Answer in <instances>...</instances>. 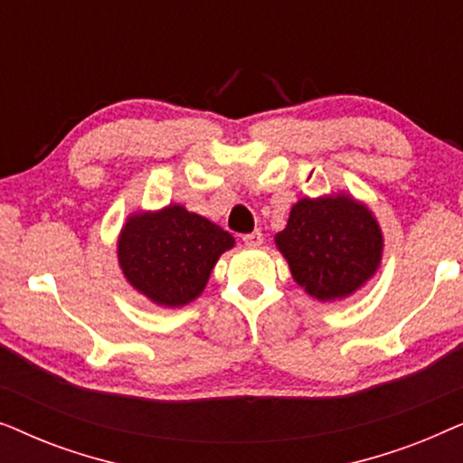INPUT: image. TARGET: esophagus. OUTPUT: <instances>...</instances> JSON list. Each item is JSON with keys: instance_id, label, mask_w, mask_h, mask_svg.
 Masks as SVG:
<instances>
[{"instance_id": "esophagus-1", "label": "esophagus", "mask_w": 463, "mask_h": 463, "mask_svg": "<svg viewBox=\"0 0 463 463\" xmlns=\"http://www.w3.org/2000/svg\"><path fill=\"white\" fill-rule=\"evenodd\" d=\"M242 240H244L246 246H252V249H255V246H261L263 244V233L259 232V230H255V232H250V233H244Z\"/></svg>"}]
</instances>
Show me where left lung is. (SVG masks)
I'll list each match as a JSON object with an SVG mask.
<instances>
[{
  "label": "left lung",
  "instance_id": "obj_1",
  "mask_svg": "<svg viewBox=\"0 0 463 463\" xmlns=\"http://www.w3.org/2000/svg\"><path fill=\"white\" fill-rule=\"evenodd\" d=\"M382 242L373 214L347 195L299 200L276 236L295 282L320 301L363 287L375 274Z\"/></svg>",
  "mask_w": 463,
  "mask_h": 463
}]
</instances>
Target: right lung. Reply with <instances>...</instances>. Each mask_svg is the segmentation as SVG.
Masks as SVG:
<instances>
[{
	"instance_id": "obj_1",
	"label": "right lung",
	"mask_w": 463,
	"mask_h": 463,
	"mask_svg": "<svg viewBox=\"0 0 463 463\" xmlns=\"http://www.w3.org/2000/svg\"><path fill=\"white\" fill-rule=\"evenodd\" d=\"M232 246V233L219 225L183 206H168L128 219L118 257L132 287L157 306L176 307L204 290L219 255Z\"/></svg>"
}]
</instances>
